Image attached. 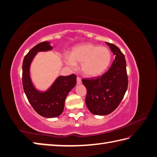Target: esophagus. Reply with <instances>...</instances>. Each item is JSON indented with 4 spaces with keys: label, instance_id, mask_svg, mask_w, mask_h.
<instances>
[{
    "label": "esophagus",
    "instance_id": "34e87169",
    "mask_svg": "<svg viewBox=\"0 0 157 157\" xmlns=\"http://www.w3.org/2000/svg\"><path fill=\"white\" fill-rule=\"evenodd\" d=\"M77 83H78V84H80L82 83V79L79 77H77Z\"/></svg>",
    "mask_w": 157,
    "mask_h": 157
}]
</instances>
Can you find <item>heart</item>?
Listing matches in <instances>:
<instances>
[{"label":"heart","mask_w":157,"mask_h":157,"mask_svg":"<svg viewBox=\"0 0 157 157\" xmlns=\"http://www.w3.org/2000/svg\"><path fill=\"white\" fill-rule=\"evenodd\" d=\"M111 60V52L107 48L90 44L76 46L71 51V57L65 58L67 65L71 68H74L75 63L82 64V71L89 77L102 74L108 68Z\"/></svg>","instance_id":"obj_1"}]
</instances>
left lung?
<instances>
[{"label": "left lung", "mask_w": 157, "mask_h": 157, "mask_svg": "<svg viewBox=\"0 0 157 157\" xmlns=\"http://www.w3.org/2000/svg\"><path fill=\"white\" fill-rule=\"evenodd\" d=\"M115 59L106 73L91 79H82L87 89L85 102L95 115H107L117 108L128 87L127 64L124 54L117 46L106 43Z\"/></svg>", "instance_id": "left-lung-1"}]
</instances>
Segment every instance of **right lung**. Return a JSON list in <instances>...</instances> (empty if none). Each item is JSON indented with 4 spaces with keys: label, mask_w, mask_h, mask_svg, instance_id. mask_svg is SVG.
<instances>
[{
    "label": "right lung",
    "mask_w": 157,
    "mask_h": 157,
    "mask_svg": "<svg viewBox=\"0 0 157 157\" xmlns=\"http://www.w3.org/2000/svg\"><path fill=\"white\" fill-rule=\"evenodd\" d=\"M50 42L39 43L24 56L22 63V84L28 100L39 115L45 118H54L63 113L64 101L70 90L76 84V75L59 76L47 91L36 90L30 78V65L38 52L50 50Z\"/></svg>",
    "instance_id": "right-lung-1"
}]
</instances>
